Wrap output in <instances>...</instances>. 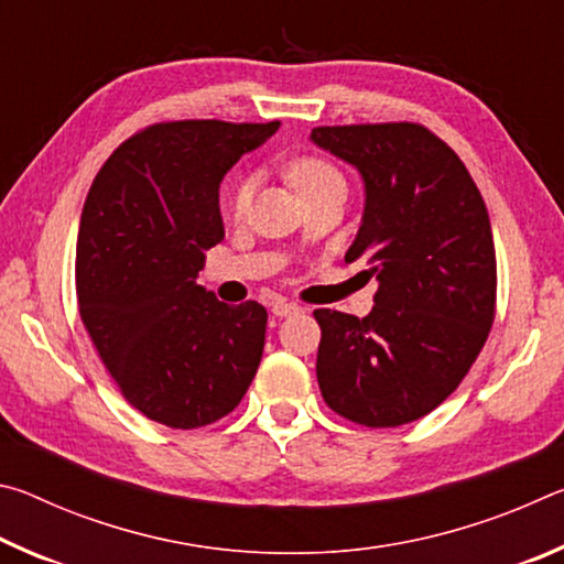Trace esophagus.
<instances>
[{"label":"esophagus","instance_id":"34e87169","mask_svg":"<svg viewBox=\"0 0 564 564\" xmlns=\"http://www.w3.org/2000/svg\"><path fill=\"white\" fill-rule=\"evenodd\" d=\"M301 308L295 303H285V301H279V303H273V308H271V313L273 316H279V318H285V316H291V313H299Z\"/></svg>","mask_w":564,"mask_h":564}]
</instances>
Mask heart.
I'll return each mask as SVG.
<instances>
[{"instance_id": "obj_1", "label": "heart", "mask_w": 564, "mask_h": 564, "mask_svg": "<svg viewBox=\"0 0 564 564\" xmlns=\"http://www.w3.org/2000/svg\"><path fill=\"white\" fill-rule=\"evenodd\" d=\"M285 174H289L291 184L301 191V196L308 194V191H313V188H318L321 184H326V181L340 178L338 171L333 169L328 161H323L318 156L293 159L289 169H285ZM251 191H253L251 178L238 181L231 191V196H228V212H231L234 216H243L248 208V202H251Z\"/></svg>"}]
</instances>
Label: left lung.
I'll return each mask as SVG.
<instances>
[{"instance_id":"8db88e82","label":"left lung","mask_w":564,"mask_h":564,"mask_svg":"<svg viewBox=\"0 0 564 564\" xmlns=\"http://www.w3.org/2000/svg\"><path fill=\"white\" fill-rule=\"evenodd\" d=\"M311 141L366 186L346 261L378 281L366 318L318 308L323 400L366 427L423 417L460 386L495 318L490 216L455 151L420 123L318 127Z\"/></svg>"}]
</instances>
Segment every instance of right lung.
I'll return each mask as SVG.
<instances>
[{
    "instance_id": "obj_1",
    "label": "right lung",
    "mask_w": 564,
    "mask_h": 564,
    "mask_svg": "<svg viewBox=\"0 0 564 564\" xmlns=\"http://www.w3.org/2000/svg\"><path fill=\"white\" fill-rule=\"evenodd\" d=\"M281 121L154 123L94 178L76 238L84 328L121 395L161 425L202 427L241 403L259 370L269 313L198 285L224 238L218 186Z\"/></svg>"
}]
</instances>
